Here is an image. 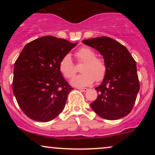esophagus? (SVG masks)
I'll return each instance as SVG.
<instances>
[{
	"mask_svg": "<svg viewBox=\"0 0 155 155\" xmlns=\"http://www.w3.org/2000/svg\"><path fill=\"white\" fill-rule=\"evenodd\" d=\"M77 89H78V90H81V91H82V92H87L88 90L87 88H80V87H79V88H77Z\"/></svg>",
	"mask_w": 155,
	"mask_h": 155,
	"instance_id": "1",
	"label": "esophagus"
}]
</instances>
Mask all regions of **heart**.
<instances>
[{
  "label": "heart",
  "instance_id": "b5f03b06",
  "mask_svg": "<svg viewBox=\"0 0 155 155\" xmlns=\"http://www.w3.org/2000/svg\"><path fill=\"white\" fill-rule=\"evenodd\" d=\"M76 57L80 61L85 62L81 68L82 74L74 76L70 83L77 87L90 86L95 81L104 79L107 71L105 61L101 58H96L95 52L89 47H82L76 52ZM60 72L65 78L72 77L75 74V68L71 54L64 55L59 63Z\"/></svg>",
  "mask_w": 155,
  "mask_h": 155
}]
</instances>
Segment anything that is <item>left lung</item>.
<instances>
[{
	"label": "left lung",
	"mask_w": 155,
	"mask_h": 155,
	"mask_svg": "<svg viewBox=\"0 0 155 155\" xmlns=\"http://www.w3.org/2000/svg\"><path fill=\"white\" fill-rule=\"evenodd\" d=\"M100 52L107 71L102 83L95 87L98 96L90 104L98 116L108 120L123 118L131 111L140 85L136 63L127 48L109 37L82 41Z\"/></svg>",
	"instance_id": "1"
}]
</instances>
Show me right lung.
I'll use <instances>...</instances> for the list:
<instances>
[{"instance_id": "add662e5", "label": "right lung", "mask_w": 155, "mask_h": 155, "mask_svg": "<svg viewBox=\"0 0 155 155\" xmlns=\"http://www.w3.org/2000/svg\"><path fill=\"white\" fill-rule=\"evenodd\" d=\"M76 44L47 35L23 48L15 63L12 87L19 107L31 120L49 122L63 111L74 88L63 78L59 63Z\"/></svg>"}]
</instances>
